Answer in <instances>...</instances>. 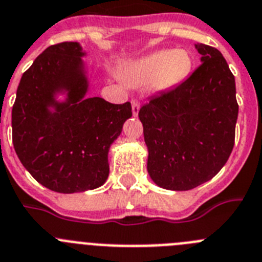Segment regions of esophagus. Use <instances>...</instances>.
<instances>
[{
  "instance_id": "esophagus-1",
  "label": "esophagus",
  "mask_w": 262,
  "mask_h": 262,
  "mask_svg": "<svg viewBox=\"0 0 262 262\" xmlns=\"http://www.w3.org/2000/svg\"><path fill=\"white\" fill-rule=\"evenodd\" d=\"M132 110H133L134 116H137L140 112V102L137 99H132Z\"/></svg>"
}]
</instances>
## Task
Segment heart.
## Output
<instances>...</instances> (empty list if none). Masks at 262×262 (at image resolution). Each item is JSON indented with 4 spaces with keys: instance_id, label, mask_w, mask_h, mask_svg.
<instances>
[{
    "instance_id": "b5f03b06",
    "label": "heart",
    "mask_w": 262,
    "mask_h": 262,
    "mask_svg": "<svg viewBox=\"0 0 262 262\" xmlns=\"http://www.w3.org/2000/svg\"><path fill=\"white\" fill-rule=\"evenodd\" d=\"M192 65V56L185 49L158 51L132 63L125 79L136 86L154 82L158 90H171L187 79Z\"/></svg>"
}]
</instances>
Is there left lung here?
Instances as JSON below:
<instances>
[{
  "label": "left lung",
  "instance_id": "obj_1",
  "mask_svg": "<svg viewBox=\"0 0 262 262\" xmlns=\"http://www.w3.org/2000/svg\"><path fill=\"white\" fill-rule=\"evenodd\" d=\"M195 48L201 65L138 112L148 175L164 189L189 190L206 183L234 148L239 112L235 77L218 49L206 44Z\"/></svg>",
  "mask_w": 262,
  "mask_h": 262
}]
</instances>
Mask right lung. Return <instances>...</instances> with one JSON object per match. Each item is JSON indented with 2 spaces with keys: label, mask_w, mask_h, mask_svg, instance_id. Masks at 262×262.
Segmentation results:
<instances>
[{
  "label": "right lung",
  "mask_w": 262,
  "mask_h": 262,
  "mask_svg": "<svg viewBox=\"0 0 262 262\" xmlns=\"http://www.w3.org/2000/svg\"><path fill=\"white\" fill-rule=\"evenodd\" d=\"M83 55L75 41L48 47L23 73L11 111L16 155L35 180L58 193L84 192L105 183L110 146L132 117L129 102L84 98ZM61 90L68 91L63 103L54 100Z\"/></svg>",
  "instance_id": "add662e5"
}]
</instances>
